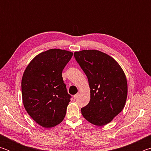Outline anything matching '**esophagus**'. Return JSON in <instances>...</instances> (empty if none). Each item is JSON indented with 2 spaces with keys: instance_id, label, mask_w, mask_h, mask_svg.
<instances>
[{
  "instance_id": "esophagus-1",
  "label": "esophagus",
  "mask_w": 151,
  "mask_h": 151,
  "mask_svg": "<svg viewBox=\"0 0 151 151\" xmlns=\"http://www.w3.org/2000/svg\"><path fill=\"white\" fill-rule=\"evenodd\" d=\"M78 96H79V94H75V95L73 96V98L75 99H76L78 98Z\"/></svg>"
}]
</instances>
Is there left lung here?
Wrapping results in <instances>:
<instances>
[{"instance_id": "8db88e82", "label": "left lung", "mask_w": 151, "mask_h": 151, "mask_svg": "<svg viewBox=\"0 0 151 151\" xmlns=\"http://www.w3.org/2000/svg\"><path fill=\"white\" fill-rule=\"evenodd\" d=\"M88 78L91 88L88 104L81 113L91 123L103 126L124 109L127 97V81L118 63L109 55L96 50L74 53Z\"/></svg>"}]
</instances>
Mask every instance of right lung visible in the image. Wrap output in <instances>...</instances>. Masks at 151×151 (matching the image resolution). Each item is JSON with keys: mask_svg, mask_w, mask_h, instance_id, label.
Wrapping results in <instances>:
<instances>
[{"mask_svg": "<svg viewBox=\"0 0 151 151\" xmlns=\"http://www.w3.org/2000/svg\"><path fill=\"white\" fill-rule=\"evenodd\" d=\"M73 53L50 49L33 58L22 78V102L28 114L45 128L60 123L71 96L67 93L62 72Z\"/></svg>", "mask_w": 151, "mask_h": 151, "instance_id": "add662e5", "label": "right lung"}]
</instances>
